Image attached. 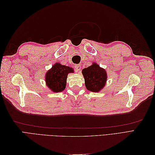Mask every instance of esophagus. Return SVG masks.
I'll return each mask as SVG.
<instances>
[{"instance_id":"1","label":"esophagus","mask_w":155,"mask_h":155,"mask_svg":"<svg viewBox=\"0 0 155 155\" xmlns=\"http://www.w3.org/2000/svg\"><path fill=\"white\" fill-rule=\"evenodd\" d=\"M75 68H76V69L77 70V71L78 72L79 70L81 69V66H80V65H79V64H76V65H75Z\"/></svg>"}]
</instances>
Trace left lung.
<instances>
[{"instance_id":"obj_1","label":"left lung","mask_w":155,"mask_h":155,"mask_svg":"<svg viewBox=\"0 0 155 155\" xmlns=\"http://www.w3.org/2000/svg\"><path fill=\"white\" fill-rule=\"evenodd\" d=\"M82 74L88 91L97 92L104 87L107 78V73L104 69L100 67V65L93 63L91 66L84 68Z\"/></svg>"}]
</instances>
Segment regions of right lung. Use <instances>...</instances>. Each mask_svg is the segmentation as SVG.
<instances>
[{
  "instance_id": "right-lung-1",
  "label": "right lung",
  "mask_w": 155,
  "mask_h": 155,
  "mask_svg": "<svg viewBox=\"0 0 155 155\" xmlns=\"http://www.w3.org/2000/svg\"><path fill=\"white\" fill-rule=\"evenodd\" d=\"M73 72L72 68L55 63L46 74V85L54 92H62L66 87L68 74Z\"/></svg>"
}]
</instances>
